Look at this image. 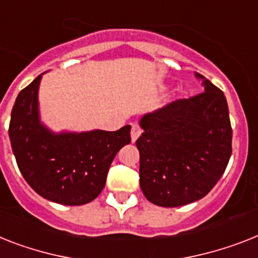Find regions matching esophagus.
<instances>
[{
  "label": "esophagus",
  "instance_id": "34e87169",
  "mask_svg": "<svg viewBox=\"0 0 258 258\" xmlns=\"http://www.w3.org/2000/svg\"><path fill=\"white\" fill-rule=\"evenodd\" d=\"M141 136V127L138 126L137 124H133L132 126V132H131V137H132V142L137 141V138Z\"/></svg>",
  "mask_w": 258,
  "mask_h": 258
}]
</instances>
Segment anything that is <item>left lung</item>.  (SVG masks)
<instances>
[{
    "mask_svg": "<svg viewBox=\"0 0 258 258\" xmlns=\"http://www.w3.org/2000/svg\"><path fill=\"white\" fill-rule=\"evenodd\" d=\"M202 79L204 92L167 104L140 120V186L161 207H179L210 192L232 154V127L224 93Z\"/></svg>",
    "mask_w": 258,
    "mask_h": 258,
    "instance_id": "left-lung-1",
    "label": "left lung"
}]
</instances>
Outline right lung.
Returning a JSON list of instances; mask_svg holds the SVG:
<instances>
[{"mask_svg":"<svg viewBox=\"0 0 258 258\" xmlns=\"http://www.w3.org/2000/svg\"><path fill=\"white\" fill-rule=\"evenodd\" d=\"M42 75L18 93L13 106L9 137L17 165L44 199L64 206L87 204L103 191L117 153L131 144V125L116 132L54 133L40 121Z\"/></svg>","mask_w":258,"mask_h":258,"instance_id":"right-lung-1","label":"right lung"}]
</instances>
